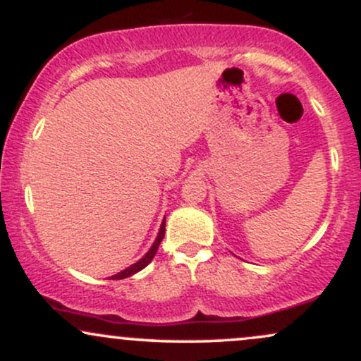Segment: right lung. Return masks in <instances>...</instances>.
Segmentation results:
<instances>
[{
	"instance_id": "obj_1",
	"label": "right lung",
	"mask_w": 361,
	"mask_h": 361,
	"mask_svg": "<svg viewBox=\"0 0 361 361\" xmlns=\"http://www.w3.org/2000/svg\"><path fill=\"white\" fill-rule=\"evenodd\" d=\"M164 229H166V219H163V222H161L159 233H157V238H156V241L152 243L151 250H149V251L146 252V255H144L142 258H140V259L137 261V263L130 264V267L126 268V270H122V271H120V273H117V275L110 276V279H111V280H122V279H127V276H132V275H135V273L142 270V268H146L147 264L151 263V261H152V258H154V255H156L157 247H159L161 241H163V238H164Z\"/></svg>"
}]
</instances>
